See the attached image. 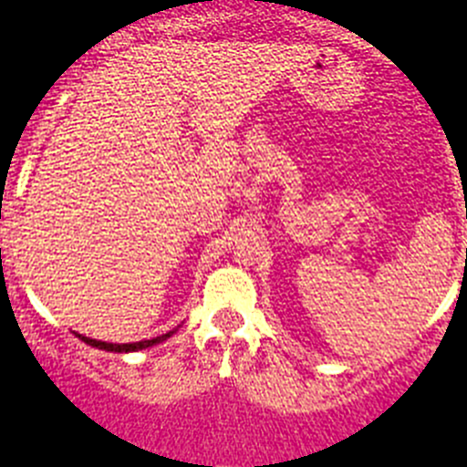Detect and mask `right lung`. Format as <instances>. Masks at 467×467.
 <instances>
[{
    "label": "right lung",
    "instance_id": "1",
    "mask_svg": "<svg viewBox=\"0 0 467 467\" xmlns=\"http://www.w3.org/2000/svg\"><path fill=\"white\" fill-rule=\"evenodd\" d=\"M171 333H164V336H157L152 337V340H140V342H125V345H113V342H101V340H92V337H85V336H78L80 340L88 342V345H92V348H99V349H106V352H139V349H145V348H152V345H157V342L166 340Z\"/></svg>",
    "mask_w": 467,
    "mask_h": 467
}]
</instances>
